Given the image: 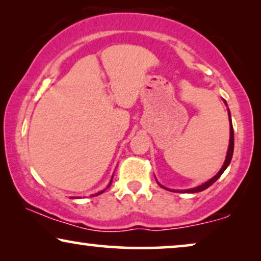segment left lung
Masks as SVG:
<instances>
[{"label": "left lung", "mask_w": 261, "mask_h": 261, "mask_svg": "<svg viewBox=\"0 0 261 261\" xmlns=\"http://www.w3.org/2000/svg\"><path fill=\"white\" fill-rule=\"evenodd\" d=\"M228 116H229V121H230V138H229V146H228L226 160H224L223 166L221 167V170L219 171V172H217L216 176H214L212 179H209L208 181H205L204 184L199 185V187L192 188V189H188V190H177L178 192H188V194H194V192H199V191L205 190V189H208L210 185H213L217 179H219V178L221 177V174L224 172V170H226L227 167H228V165H229V164H230L231 156H233V151H234V132H233V124H231V120H230L229 110H228ZM160 187H162V185H160ZM172 191H174V190H172Z\"/></svg>", "instance_id": "8db88e82"}]
</instances>
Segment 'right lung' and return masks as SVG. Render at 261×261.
<instances>
[{
    "instance_id": "1",
    "label": "right lung",
    "mask_w": 261,
    "mask_h": 261,
    "mask_svg": "<svg viewBox=\"0 0 261 261\" xmlns=\"http://www.w3.org/2000/svg\"><path fill=\"white\" fill-rule=\"evenodd\" d=\"M112 180H113V178H112ZM112 180H110V183H109V185H108V187H110V184H112ZM103 191H105V190L99 191V192H98V194H96V196H97V195H99V194H102V192H103ZM92 196H95V195H92Z\"/></svg>"
}]
</instances>
